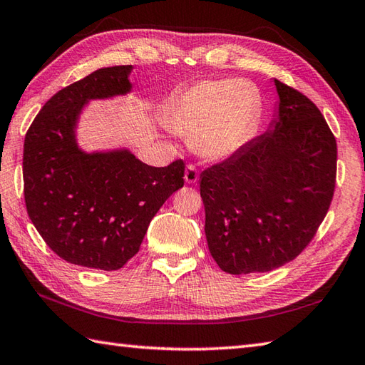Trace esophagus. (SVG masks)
<instances>
[{
    "instance_id": "obj_1",
    "label": "esophagus",
    "mask_w": 365,
    "mask_h": 365,
    "mask_svg": "<svg viewBox=\"0 0 365 365\" xmlns=\"http://www.w3.org/2000/svg\"><path fill=\"white\" fill-rule=\"evenodd\" d=\"M197 178H199V170L196 169L195 164H188L187 169H185V182L196 183Z\"/></svg>"
}]
</instances>
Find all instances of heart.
I'll return each instance as SVG.
<instances>
[{
    "label": "heart",
    "mask_w": 365,
    "mask_h": 365,
    "mask_svg": "<svg viewBox=\"0 0 365 365\" xmlns=\"http://www.w3.org/2000/svg\"><path fill=\"white\" fill-rule=\"evenodd\" d=\"M261 95L245 78H207L191 85L169 107L168 125L192 138L207 160H225L245 145L258 125Z\"/></svg>",
    "instance_id": "heart-1"
}]
</instances>
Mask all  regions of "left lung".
Segmentation results:
<instances>
[{
	"label": "left lung",
	"instance_id": "8db88e82",
	"mask_svg": "<svg viewBox=\"0 0 365 365\" xmlns=\"http://www.w3.org/2000/svg\"><path fill=\"white\" fill-rule=\"evenodd\" d=\"M278 112L267 131L201 174L205 237L227 274L269 272L315 237L334 196L337 144L301 91L274 81Z\"/></svg>",
	"mask_w": 365,
	"mask_h": 365
}]
</instances>
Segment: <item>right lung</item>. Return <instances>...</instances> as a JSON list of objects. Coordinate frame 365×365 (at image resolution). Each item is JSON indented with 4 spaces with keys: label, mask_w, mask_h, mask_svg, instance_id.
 Listing matches in <instances>:
<instances>
[{
    "label": "right lung",
    "mask_w": 365,
    "mask_h": 365,
    "mask_svg": "<svg viewBox=\"0 0 365 365\" xmlns=\"http://www.w3.org/2000/svg\"><path fill=\"white\" fill-rule=\"evenodd\" d=\"M131 71V64L103 68L60 90L25 135L28 217L50 250L76 266L123 267L156 212L183 187L182 160L153 168L126 148L87 153L77 145L85 104L130 93Z\"/></svg>",
    "instance_id": "obj_1"
}]
</instances>
